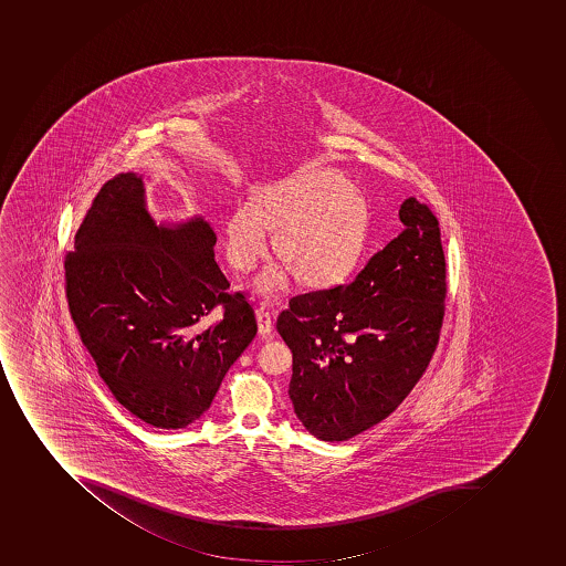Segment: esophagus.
<instances>
[{"label": "esophagus", "instance_id": "1", "mask_svg": "<svg viewBox=\"0 0 566 566\" xmlns=\"http://www.w3.org/2000/svg\"><path fill=\"white\" fill-rule=\"evenodd\" d=\"M258 332L262 335H269L272 332V315L271 310L266 308L265 304L256 308Z\"/></svg>", "mask_w": 566, "mask_h": 566}]
</instances>
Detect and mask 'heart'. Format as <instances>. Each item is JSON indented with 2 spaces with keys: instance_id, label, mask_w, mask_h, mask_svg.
<instances>
[{
  "instance_id": "1",
  "label": "heart",
  "mask_w": 566,
  "mask_h": 566,
  "mask_svg": "<svg viewBox=\"0 0 566 566\" xmlns=\"http://www.w3.org/2000/svg\"><path fill=\"white\" fill-rule=\"evenodd\" d=\"M277 229V254L297 276L315 285L349 271L366 242V209L346 177L317 170L260 191L256 202H238L223 220L226 254L237 271L248 272L271 249ZM289 285V272L265 269L254 290L276 297Z\"/></svg>"
}]
</instances>
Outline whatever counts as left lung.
<instances>
[{
	"label": "left lung",
	"instance_id": "left-lung-1",
	"mask_svg": "<svg viewBox=\"0 0 566 566\" xmlns=\"http://www.w3.org/2000/svg\"><path fill=\"white\" fill-rule=\"evenodd\" d=\"M399 220L352 283L297 295L277 317L294 358L295 416L323 441H346L395 412L438 347L447 300L439 220L413 197Z\"/></svg>",
	"mask_w": 566,
	"mask_h": 566
}]
</instances>
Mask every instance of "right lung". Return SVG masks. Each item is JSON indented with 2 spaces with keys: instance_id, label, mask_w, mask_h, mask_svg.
<instances>
[{
  "instance_id": "obj_1",
  "label": "right lung",
  "mask_w": 566,
  "mask_h": 566,
  "mask_svg": "<svg viewBox=\"0 0 566 566\" xmlns=\"http://www.w3.org/2000/svg\"><path fill=\"white\" fill-rule=\"evenodd\" d=\"M202 219L156 226L142 177L105 182L64 258L66 297L98 375L128 412L167 430L199 419L256 335Z\"/></svg>"
}]
</instances>
